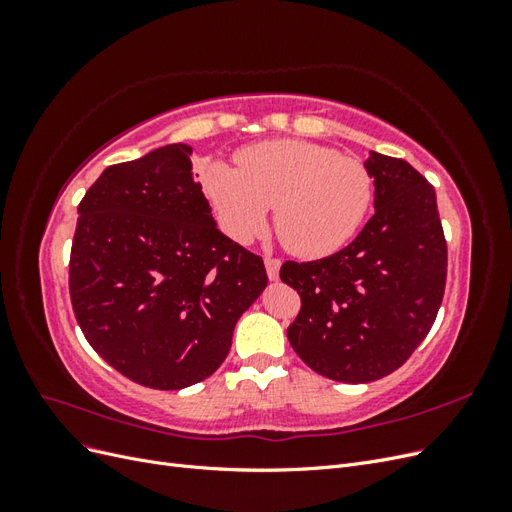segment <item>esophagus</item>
I'll return each instance as SVG.
<instances>
[{
	"label": "esophagus",
	"mask_w": 512,
	"mask_h": 512,
	"mask_svg": "<svg viewBox=\"0 0 512 512\" xmlns=\"http://www.w3.org/2000/svg\"><path fill=\"white\" fill-rule=\"evenodd\" d=\"M265 267H267V275H269V280H271V282H275L277 277H280V267H282L280 258L267 256V258H265Z\"/></svg>",
	"instance_id": "esophagus-1"
}]
</instances>
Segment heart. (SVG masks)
Here are the masks:
<instances>
[{
	"mask_svg": "<svg viewBox=\"0 0 512 512\" xmlns=\"http://www.w3.org/2000/svg\"><path fill=\"white\" fill-rule=\"evenodd\" d=\"M367 166L331 147L269 141L237 153V170L213 162L203 194L224 235L250 243L273 226L288 252L303 258L335 254L354 237L371 203Z\"/></svg>",
	"mask_w": 512,
	"mask_h": 512,
	"instance_id": "1",
	"label": "heart"
}]
</instances>
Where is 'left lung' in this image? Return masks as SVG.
Returning <instances> with one entry per match:
<instances>
[{"instance_id": "obj_1", "label": "left lung", "mask_w": 512, "mask_h": 512, "mask_svg": "<svg viewBox=\"0 0 512 512\" xmlns=\"http://www.w3.org/2000/svg\"><path fill=\"white\" fill-rule=\"evenodd\" d=\"M374 215L333 256L282 265L301 297L288 342L316 374L380 380L427 337L444 297L446 241L436 190L406 160L371 151Z\"/></svg>"}]
</instances>
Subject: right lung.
Segmentation results:
<instances>
[{"instance_id": "right-lung-1", "label": "right lung", "mask_w": 512, "mask_h": 512, "mask_svg": "<svg viewBox=\"0 0 512 512\" xmlns=\"http://www.w3.org/2000/svg\"><path fill=\"white\" fill-rule=\"evenodd\" d=\"M190 156L175 143L108 166L81 200L70 252L89 346L160 391L209 378L267 286L262 258L218 230Z\"/></svg>"}]
</instances>
